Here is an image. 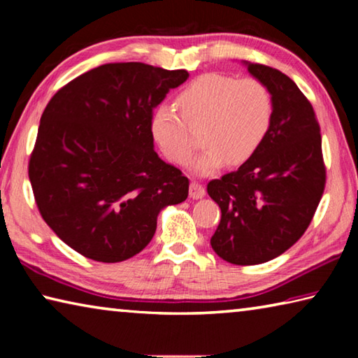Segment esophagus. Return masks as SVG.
I'll return each instance as SVG.
<instances>
[{
  "label": "esophagus",
  "mask_w": 358,
  "mask_h": 358,
  "mask_svg": "<svg viewBox=\"0 0 358 358\" xmlns=\"http://www.w3.org/2000/svg\"><path fill=\"white\" fill-rule=\"evenodd\" d=\"M205 196V187L199 181H192L189 185V197L191 199H202Z\"/></svg>",
  "instance_id": "obj_1"
}]
</instances>
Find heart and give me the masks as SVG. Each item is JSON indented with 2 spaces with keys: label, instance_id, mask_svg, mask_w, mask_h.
Returning a JSON list of instances; mask_svg holds the SVG:
<instances>
[{
  "label": "heart",
  "instance_id": "1",
  "mask_svg": "<svg viewBox=\"0 0 358 358\" xmlns=\"http://www.w3.org/2000/svg\"><path fill=\"white\" fill-rule=\"evenodd\" d=\"M177 106L161 104L151 115L150 129L156 143L175 164L185 166L194 153L189 124L203 123L205 148L194 162L199 175L227 166H240L256 153L273 121V98L256 78H237L208 72L181 90Z\"/></svg>",
  "mask_w": 358,
  "mask_h": 358
}]
</instances>
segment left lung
Returning a JSON list of instances; mask_svg holds the SVG:
<instances>
[{
    "label": "left lung",
    "instance_id": "left-lung-1",
    "mask_svg": "<svg viewBox=\"0 0 358 358\" xmlns=\"http://www.w3.org/2000/svg\"><path fill=\"white\" fill-rule=\"evenodd\" d=\"M246 66L271 93L273 121L238 171L207 185L221 208L211 248L235 265L264 264L287 251L310 226L325 187L320 126L310 101L281 71Z\"/></svg>",
    "mask_w": 358,
    "mask_h": 358
}]
</instances>
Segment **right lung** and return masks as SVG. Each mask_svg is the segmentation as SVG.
<instances>
[{"label":"right lung","instance_id":"add662e5","mask_svg":"<svg viewBox=\"0 0 358 358\" xmlns=\"http://www.w3.org/2000/svg\"><path fill=\"white\" fill-rule=\"evenodd\" d=\"M187 77L108 63L48 101L28 175L42 220L78 254L106 264L136 256L153 238L159 211L186 201L189 180L157 156L150 121Z\"/></svg>","mask_w":358,"mask_h":358}]
</instances>
